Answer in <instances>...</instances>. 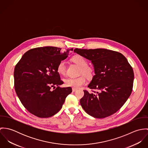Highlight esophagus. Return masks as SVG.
<instances>
[{
	"label": "esophagus",
	"mask_w": 148,
	"mask_h": 148,
	"mask_svg": "<svg viewBox=\"0 0 148 148\" xmlns=\"http://www.w3.org/2000/svg\"><path fill=\"white\" fill-rule=\"evenodd\" d=\"M77 89L76 88H72V92H76Z\"/></svg>",
	"instance_id": "esophagus-1"
}]
</instances>
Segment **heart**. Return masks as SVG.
Returning a JSON list of instances; mask_svg holds the SVG:
<instances>
[{
	"instance_id": "heart-1",
	"label": "heart",
	"mask_w": 148,
	"mask_h": 148,
	"mask_svg": "<svg viewBox=\"0 0 148 148\" xmlns=\"http://www.w3.org/2000/svg\"><path fill=\"white\" fill-rule=\"evenodd\" d=\"M72 61L75 63L77 64L80 68V74L84 75L88 77L92 76L93 73V69L88 66V62L84 58L80 55H76L72 59ZM66 63L65 60H61L57 66V71L61 75H64L66 73ZM86 83V79L85 76H81L77 78H67L65 80V84L68 86L73 88L79 89L83 86Z\"/></svg>"
}]
</instances>
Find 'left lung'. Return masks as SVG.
<instances>
[{"instance_id":"1","label":"left lung","mask_w":148,"mask_h":148,"mask_svg":"<svg viewBox=\"0 0 148 148\" xmlns=\"http://www.w3.org/2000/svg\"><path fill=\"white\" fill-rule=\"evenodd\" d=\"M75 53L91 61L95 75L84 90L80 103L85 111L97 119L108 117L119 110L130 96L134 80L132 67L121 53L103 49H78Z\"/></svg>"}]
</instances>
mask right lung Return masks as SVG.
Wrapping results in <instances>:
<instances>
[{"instance_id":"1","label":"right lung","mask_w":148,"mask_h":148,"mask_svg":"<svg viewBox=\"0 0 148 148\" xmlns=\"http://www.w3.org/2000/svg\"><path fill=\"white\" fill-rule=\"evenodd\" d=\"M62 48L44 47L26 52L14 69V85L21 104L32 114L47 118L57 113L62 108L71 87L63 84L57 71L59 63L65 59L73 48L62 51ZM57 88L53 91L52 87Z\"/></svg>"}]
</instances>
